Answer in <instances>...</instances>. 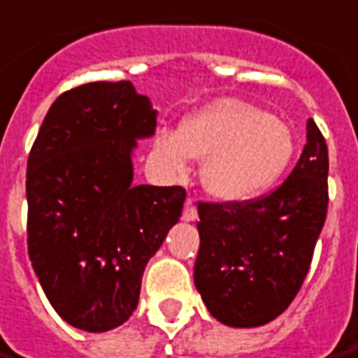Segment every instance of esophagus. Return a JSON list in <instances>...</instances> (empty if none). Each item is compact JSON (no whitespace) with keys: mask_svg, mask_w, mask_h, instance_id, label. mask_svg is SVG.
I'll list each match as a JSON object with an SVG mask.
<instances>
[{"mask_svg":"<svg viewBox=\"0 0 358 358\" xmlns=\"http://www.w3.org/2000/svg\"><path fill=\"white\" fill-rule=\"evenodd\" d=\"M183 218L187 222H193L199 218V212H196V206H194V203L189 199L187 203H185V210H183Z\"/></svg>","mask_w":358,"mask_h":358,"instance_id":"34e87169","label":"esophagus"}]
</instances>
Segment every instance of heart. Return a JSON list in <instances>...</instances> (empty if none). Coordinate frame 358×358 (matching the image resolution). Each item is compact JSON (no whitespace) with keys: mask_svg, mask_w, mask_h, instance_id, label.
Returning <instances> with one entry per match:
<instances>
[{"mask_svg":"<svg viewBox=\"0 0 358 358\" xmlns=\"http://www.w3.org/2000/svg\"><path fill=\"white\" fill-rule=\"evenodd\" d=\"M155 148L173 171L189 157H204V189L220 201H245L263 193L287 169L292 134L265 110L224 99L185 120L179 134L162 130Z\"/></svg>","mask_w":358,"mask_h":358,"instance_id":"1","label":"heart"}]
</instances>
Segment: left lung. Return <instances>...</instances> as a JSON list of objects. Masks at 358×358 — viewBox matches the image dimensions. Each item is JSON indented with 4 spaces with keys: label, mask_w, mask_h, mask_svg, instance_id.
Instances as JSON below:
<instances>
[{
    "label": "left lung",
    "mask_w": 358,
    "mask_h": 358,
    "mask_svg": "<svg viewBox=\"0 0 358 358\" xmlns=\"http://www.w3.org/2000/svg\"><path fill=\"white\" fill-rule=\"evenodd\" d=\"M327 144L312 118L287 179L250 201L199 203L194 285L218 322L257 327L294 300L327 214Z\"/></svg>",
    "instance_id": "1"
}]
</instances>
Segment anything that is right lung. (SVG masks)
<instances>
[{
    "mask_svg": "<svg viewBox=\"0 0 358 358\" xmlns=\"http://www.w3.org/2000/svg\"><path fill=\"white\" fill-rule=\"evenodd\" d=\"M157 113L130 81H93L52 103L27 162V245L64 322L108 331L138 306L148 261L183 212V187L132 185L136 138Z\"/></svg>",
    "mask_w": 358,
    "mask_h": 358,
    "instance_id": "add662e5",
    "label": "right lung"
}]
</instances>
